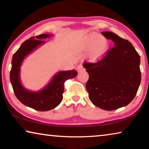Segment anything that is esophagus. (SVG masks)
Here are the masks:
<instances>
[{
	"instance_id": "esophagus-1",
	"label": "esophagus",
	"mask_w": 149,
	"mask_h": 149,
	"mask_svg": "<svg viewBox=\"0 0 149 149\" xmlns=\"http://www.w3.org/2000/svg\"><path fill=\"white\" fill-rule=\"evenodd\" d=\"M77 70L79 72H81V71H83V70H85V68H84V67L82 65H79L77 66Z\"/></svg>"
}]
</instances>
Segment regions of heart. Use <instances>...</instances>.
Returning a JSON list of instances; mask_svg holds the SVG:
<instances>
[{"mask_svg":"<svg viewBox=\"0 0 149 149\" xmlns=\"http://www.w3.org/2000/svg\"><path fill=\"white\" fill-rule=\"evenodd\" d=\"M108 42L101 35L91 33L75 45L74 51L77 54L88 53L91 61H97L102 58L108 49Z\"/></svg>","mask_w":149,"mask_h":149,"instance_id":"1","label":"heart"}]
</instances>
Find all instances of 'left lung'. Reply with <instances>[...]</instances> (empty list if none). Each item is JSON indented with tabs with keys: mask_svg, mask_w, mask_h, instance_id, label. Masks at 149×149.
Listing matches in <instances>:
<instances>
[{
	"mask_svg": "<svg viewBox=\"0 0 149 149\" xmlns=\"http://www.w3.org/2000/svg\"><path fill=\"white\" fill-rule=\"evenodd\" d=\"M114 42L97 62H85L89 74L86 84L89 98L94 105L105 110L127 106L134 99L141 84L140 56L127 40L110 31L102 32Z\"/></svg>",
	"mask_w": 149,
	"mask_h": 149,
	"instance_id": "1",
	"label": "left lung"
}]
</instances>
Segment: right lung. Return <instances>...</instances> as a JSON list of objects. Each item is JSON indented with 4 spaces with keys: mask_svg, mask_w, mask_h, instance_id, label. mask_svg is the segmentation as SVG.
Wrapping results in <instances>:
<instances>
[{
    "mask_svg": "<svg viewBox=\"0 0 149 149\" xmlns=\"http://www.w3.org/2000/svg\"><path fill=\"white\" fill-rule=\"evenodd\" d=\"M50 37L49 34H41L32 37L25 41L15 52L12 60L10 79L14 94L22 104L38 111H48L56 108L62 102L66 80L76 76L77 71H62L58 73L47 86L38 92H30L22 86L19 81V70L24 58L35 49L43 44L41 39Z\"/></svg>",
    "mask_w": 149,
    "mask_h": 149,
    "instance_id": "obj_1",
    "label": "right lung"
}]
</instances>
